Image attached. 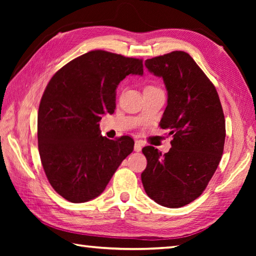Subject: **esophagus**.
Masks as SVG:
<instances>
[{"label": "esophagus", "mask_w": 256, "mask_h": 256, "mask_svg": "<svg viewBox=\"0 0 256 256\" xmlns=\"http://www.w3.org/2000/svg\"><path fill=\"white\" fill-rule=\"evenodd\" d=\"M134 150L135 152H140V150H142V143H140V140H136V142H135Z\"/></svg>", "instance_id": "esophagus-1"}]
</instances>
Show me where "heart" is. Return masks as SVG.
Segmentation results:
<instances>
[{"label": "heart", "instance_id": "obj_1", "mask_svg": "<svg viewBox=\"0 0 256 256\" xmlns=\"http://www.w3.org/2000/svg\"><path fill=\"white\" fill-rule=\"evenodd\" d=\"M146 89H158V88H156V86H146Z\"/></svg>", "mask_w": 256, "mask_h": 256}]
</instances>
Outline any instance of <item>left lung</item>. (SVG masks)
<instances>
[{
    "instance_id": "1",
    "label": "left lung",
    "mask_w": 256,
    "mask_h": 256,
    "mask_svg": "<svg viewBox=\"0 0 256 256\" xmlns=\"http://www.w3.org/2000/svg\"><path fill=\"white\" fill-rule=\"evenodd\" d=\"M145 66L164 80L168 98L160 126L170 130L172 140L165 154L145 146L148 166L140 177L155 202L180 208L204 192L218 168L226 140L224 114L216 86L189 54L172 52L148 59Z\"/></svg>"
}]
</instances>
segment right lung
I'll list each match as a JSON object with an SVG mask.
<instances>
[{"label": "right lung", "instance_id": "right-lung-1", "mask_svg": "<svg viewBox=\"0 0 256 256\" xmlns=\"http://www.w3.org/2000/svg\"><path fill=\"white\" fill-rule=\"evenodd\" d=\"M143 74V60L92 50L59 69L42 96L37 138L42 168L56 192L74 204L103 192L123 160L133 152L130 136H102V114L116 110L118 84Z\"/></svg>", "mask_w": 256, "mask_h": 256}]
</instances>
